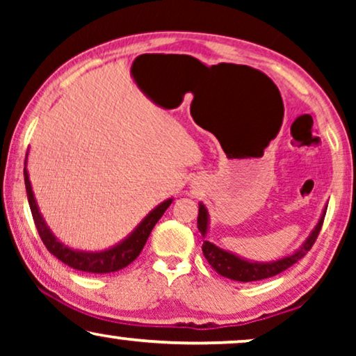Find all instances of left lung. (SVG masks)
I'll return each instance as SVG.
<instances>
[{
	"label": "left lung",
	"mask_w": 356,
	"mask_h": 356,
	"mask_svg": "<svg viewBox=\"0 0 356 356\" xmlns=\"http://www.w3.org/2000/svg\"><path fill=\"white\" fill-rule=\"evenodd\" d=\"M325 211H327V206L324 207L323 213H321L318 223L313 228V232L309 233V236L306 238L303 245H301L295 252H291L289 256L280 257V259L269 261V262H259V261H250L245 259V257L236 256L235 252L222 250L207 240V230H209V212L206 206L202 202H199V216H197V228L201 232L204 238L202 243V252L204 257H206L209 264L212 266V269L223 277L230 280L236 282H254V280H264L269 279V277H274L280 272H284L298 262L301 257H303L306 252L311 250V246L314 245L316 238H318L321 227H323Z\"/></svg>",
	"instance_id": "1"
}]
</instances>
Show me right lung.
Here are the masks:
<instances>
[{
	"label": "right lung",
	"mask_w": 356,
	"mask_h": 356,
	"mask_svg": "<svg viewBox=\"0 0 356 356\" xmlns=\"http://www.w3.org/2000/svg\"><path fill=\"white\" fill-rule=\"evenodd\" d=\"M27 163V157H26ZM24 163V165H26ZM24 181H26V191L29 206H31V212L35 222L37 232L40 235L43 245L47 246V250L51 252L53 256L58 257L61 262H65L72 269L82 270V272H90V274H110V272H116L123 267L129 266L136 257L140 254L143 248L147 241V238L155 227V223L159 222V218L163 216V212L170 207V204L173 202V199L170 197L167 201L160 202L157 207L152 209L147 216L143 218V222L124 238L123 241H120L118 245L108 248L105 251H79L72 250V248L66 246L65 243H61L58 238L53 235L50 227L47 225V222L43 220L40 211H38L35 196H33L31 179H29L27 167H24Z\"/></svg>",
	"instance_id": "add662e5"
}]
</instances>
